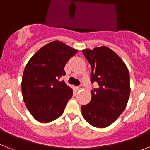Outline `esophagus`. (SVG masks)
<instances>
[{
	"label": "esophagus",
	"instance_id": "1",
	"mask_svg": "<svg viewBox=\"0 0 150 150\" xmlns=\"http://www.w3.org/2000/svg\"><path fill=\"white\" fill-rule=\"evenodd\" d=\"M83 88H84V86H83L82 84H81V85H79V87L77 88V89H78V90H81V89H83Z\"/></svg>",
	"mask_w": 150,
	"mask_h": 150
}]
</instances>
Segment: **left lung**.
<instances>
[{"mask_svg": "<svg viewBox=\"0 0 150 150\" xmlns=\"http://www.w3.org/2000/svg\"><path fill=\"white\" fill-rule=\"evenodd\" d=\"M83 54L91 66V102L81 106L84 118L93 127L103 128L113 123L125 109L129 99V71L120 57L106 46L84 49Z\"/></svg>", "mask_w": 150, "mask_h": 150, "instance_id": "1", "label": "left lung"}]
</instances>
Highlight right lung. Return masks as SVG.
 <instances>
[{
  "label": "right lung",
  "mask_w": 150,
  "mask_h": 150,
  "mask_svg": "<svg viewBox=\"0 0 150 150\" xmlns=\"http://www.w3.org/2000/svg\"><path fill=\"white\" fill-rule=\"evenodd\" d=\"M78 50L54 41L39 49L29 59L23 71L22 93L27 109L41 123L61 116L73 91L59 81L66 75L64 67Z\"/></svg>",
  "instance_id": "obj_1"
}]
</instances>
